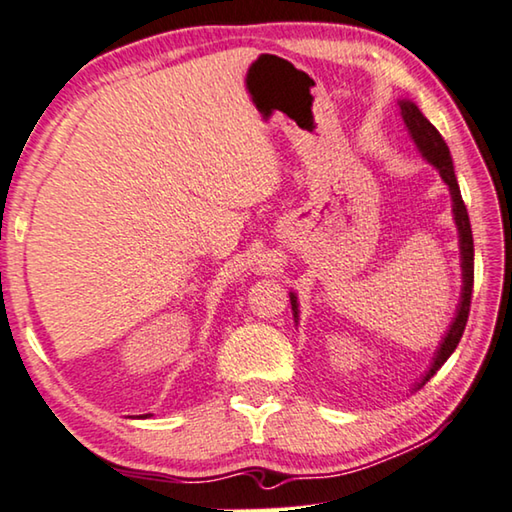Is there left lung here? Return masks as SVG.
<instances>
[{"label": "left lung", "mask_w": 512, "mask_h": 512, "mask_svg": "<svg viewBox=\"0 0 512 512\" xmlns=\"http://www.w3.org/2000/svg\"><path fill=\"white\" fill-rule=\"evenodd\" d=\"M401 116L405 120V127L410 129L412 139H415L421 154H424V157L431 161L437 170H440L442 180L449 184L451 200H453V216H456V225L460 232V255H462V262H460L462 264V300H460L458 314L456 319H453L449 332H446L444 342L440 344V348H437L433 367L428 369L426 378L419 383L421 387L435 376L437 369H440L446 360H449V355L456 351L462 332H465L467 319H469V305H472V291H474V237H472V225H469L467 207L460 196L456 173H453L451 154H449V148H446L442 134L437 132V129L431 125V120L419 111L417 104H412L410 100L401 102ZM291 307H294V316H298V305H296L294 294H291Z\"/></svg>", "instance_id": "8db88e82"}]
</instances>
